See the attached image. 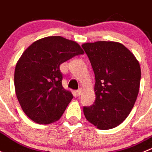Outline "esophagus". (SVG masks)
Instances as JSON below:
<instances>
[{
    "label": "esophagus",
    "mask_w": 152,
    "mask_h": 152,
    "mask_svg": "<svg viewBox=\"0 0 152 152\" xmlns=\"http://www.w3.org/2000/svg\"><path fill=\"white\" fill-rule=\"evenodd\" d=\"M76 95H77L78 96H80V95H82V89H81V88H79V89H78L77 91H76Z\"/></svg>",
    "instance_id": "obj_1"
}]
</instances>
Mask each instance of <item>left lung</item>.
<instances>
[{
    "label": "left lung",
    "instance_id": "left-lung-1",
    "mask_svg": "<svg viewBox=\"0 0 152 152\" xmlns=\"http://www.w3.org/2000/svg\"><path fill=\"white\" fill-rule=\"evenodd\" d=\"M95 73L96 98L83 107L85 117L100 129H110L126 120L139 91L141 69L136 57L122 44L96 42L82 45Z\"/></svg>",
    "mask_w": 152,
    "mask_h": 152
}]
</instances>
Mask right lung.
I'll list each match as a JSON object with an SVG mask.
<instances>
[{"mask_svg": "<svg viewBox=\"0 0 152 152\" xmlns=\"http://www.w3.org/2000/svg\"><path fill=\"white\" fill-rule=\"evenodd\" d=\"M83 53L76 42L61 36L39 39L23 52L15 69L14 86L28 118L39 124L61 118L73 96L63 88L60 65Z\"/></svg>", "mask_w": 152, "mask_h": 152, "instance_id": "right-lung-1", "label": "right lung"}]
</instances>
